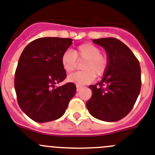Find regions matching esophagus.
Wrapping results in <instances>:
<instances>
[{
  "mask_svg": "<svg viewBox=\"0 0 155 155\" xmlns=\"http://www.w3.org/2000/svg\"><path fill=\"white\" fill-rule=\"evenodd\" d=\"M81 88H83V86H80V85H76V90H77V91H79Z\"/></svg>",
  "mask_w": 155,
  "mask_h": 155,
  "instance_id": "esophagus-1",
  "label": "esophagus"
}]
</instances>
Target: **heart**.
Instances as JSON below:
<instances>
[{
	"label": "heart",
	"instance_id": "1",
	"mask_svg": "<svg viewBox=\"0 0 155 155\" xmlns=\"http://www.w3.org/2000/svg\"><path fill=\"white\" fill-rule=\"evenodd\" d=\"M78 62L83 61L81 65L83 71L75 72L68 76V80L77 85L91 83L96 76L104 75L109 66V58L97 45L91 43H83L73 51L67 50L62 55L61 64L64 70L68 73L73 72Z\"/></svg>",
	"mask_w": 155,
	"mask_h": 155
}]
</instances>
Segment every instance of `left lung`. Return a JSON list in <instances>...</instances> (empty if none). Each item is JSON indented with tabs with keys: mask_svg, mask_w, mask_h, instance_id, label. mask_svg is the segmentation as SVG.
Here are the masks:
<instances>
[{
	"mask_svg": "<svg viewBox=\"0 0 155 155\" xmlns=\"http://www.w3.org/2000/svg\"><path fill=\"white\" fill-rule=\"evenodd\" d=\"M105 48L109 66L100 83L90 86L92 97L86 107L93 117L107 122L126 117L134 106L141 87L138 59L126 45L115 38L93 39Z\"/></svg>",
	"mask_w": 155,
	"mask_h": 155,
	"instance_id": "1",
	"label": "left lung"
}]
</instances>
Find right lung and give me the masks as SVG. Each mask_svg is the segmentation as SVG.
Returning <instances> with one entry per match:
<instances>
[{"label":"right lung","instance_id":"right-lung-1","mask_svg":"<svg viewBox=\"0 0 155 155\" xmlns=\"http://www.w3.org/2000/svg\"><path fill=\"white\" fill-rule=\"evenodd\" d=\"M71 38H40L29 43L19 58L15 89L20 108L38 123L60 118L76 93L74 83L55 86L66 78L61 57L72 44Z\"/></svg>","mask_w":155,"mask_h":155}]
</instances>
